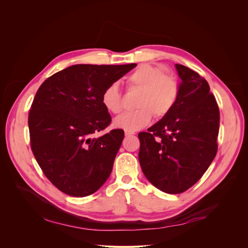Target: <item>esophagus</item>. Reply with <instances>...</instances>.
<instances>
[{
  "label": "esophagus",
  "instance_id": "1",
  "mask_svg": "<svg viewBox=\"0 0 248 248\" xmlns=\"http://www.w3.org/2000/svg\"><path fill=\"white\" fill-rule=\"evenodd\" d=\"M135 133H132V132H126L125 131V133H124V135H125V137H131V136H133Z\"/></svg>",
  "mask_w": 248,
  "mask_h": 248
}]
</instances>
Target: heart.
I'll list each match as a JSON object with an SVG mask.
<instances>
[{"label": "heart", "mask_w": 248, "mask_h": 248, "mask_svg": "<svg viewBox=\"0 0 248 248\" xmlns=\"http://www.w3.org/2000/svg\"><path fill=\"white\" fill-rule=\"evenodd\" d=\"M127 86L140 89L136 100L138 108L115 117L113 125L132 133L147 126L152 122L154 114L160 119L170 113L180 93L179 83L174 76L165 74L162 68L151 64H141L129 74ZM101 103L111 113L122 111L123 99L116 83L108 85L103 90Z\"/></svg>", "instance_id": "heart-1"}]
</instances>
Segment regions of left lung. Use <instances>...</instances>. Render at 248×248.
I'll return each mask as SVG.
<instances>
[{
    "mask_svg": "<svg viewBox=\"0 0 248 248\" xmlns=\"http://www.w3.org/2000/svg\"><path fill=\"white\" fill-rule=\"evenodd\" d=\"M180 93L171 112L139 134V161L159 190L179 194L201 179L217 153L219 108L208 82L176 64Z\"/></svg>",
    "mask_w": 248,
    "mask_h": 248,
    "instance_id": "8db88e82",
    "label": "left lung"
}]
</instances>
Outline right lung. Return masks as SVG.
<instances>
[{
	"mask_svg": "<svg viewBox=\"0 0 248 248\" xmlns=\"http://www.w3.org/2000/svg\"><path fill=\"white\" fill-rule=\"evenodd\" d=\"M136 66L76 64L39 87L28 119L31 149L44 175L61 192L85 197L109 177L124 133L112 129L94 137L111 122L101 94Z\"/></svg>",
	"mask_w": 248,
	"mask_h": 248,
	"instance_id": "1",
	"label": "right lung"
}]
</instances>
